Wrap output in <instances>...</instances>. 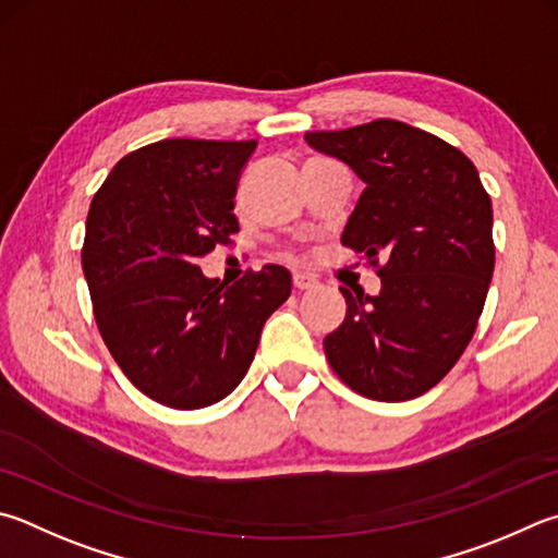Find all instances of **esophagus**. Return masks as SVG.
I'll list each match as a JSON object with an SVG mask.
<instances>
[{
    "mask_svg": "<svg viewBox=\"0 0 558 558\" xmlns=\"http://www.w3.org/2000/svg\"><path fill=\"white\" fill-rule=\"evenodd\" d=\"M292 286H295L298 290H312L319 286V280L310 276V272H295V276H292Z\"/></svg>",
    "mask_w": 558,
    "mask_h": 558,
    "instance_id": "obj_1",
    "label": "esophagus"
}]
</instances>
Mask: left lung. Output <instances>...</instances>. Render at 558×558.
Listing matches in <instances>:
<instances>
[{"label":"left lung","instance_id":"left-lung-1","mask_svg":"<svg viewBox=\"0 0 558 558\" xmlns=\"http://www.w3.org/2000/svg\"><path fill=\"white\" fill-rule=\"evenodd\" d=\"M305 141L366 182L341 244L380 276L378 295L341 288L347 317L324 337L329 366L371 400L420 398L478 327L495 268L488 192L459 148L395 119Z\"/></svg>","mask_w":558,"mask_h":558}]
</instances>
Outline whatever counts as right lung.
Instances as JSON below:
<instances>
[{"label": "right lung", "mask_w": 558, "mask_h": 558, "mask_svg": "<svg viewBox=\"0 0 558 558\" xmlns=\"http://www.w3.org/2000/svg\"><path fill=\"white\" fill-rule=\"evenodd\" d=\"M253 150L256 141H156L121 158L89 205L83 270L99 333L124 376L166 408L227 398L290 298L282 266L234 286L197 266L239 231L234 197Z\"/></svg>", "instance_id": "obj_1"}]
</instances>
